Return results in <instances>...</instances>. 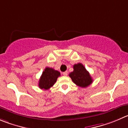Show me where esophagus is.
Here are the masks:
<instances>
[{"label":"esophagus","instance_id":"34e87169","mask_svg":"<svg viewBox=\"0 0 128 128\" xmlns=\"http://www.w3.org/2000/svg\"><path fill=\"white\" fill-rule=\"evenodd\" d=\"M63 75H64V76H66V75H68V72H63Z\"/></svg>","mask_w":128,"mask_h":128}]
</instances>
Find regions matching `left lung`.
I'll return each mask as SVG.
<instances>
[{
    "mask_svg": "<svg viewBox=\"0 0 128 128\" xmlns=\"http://www.w3.org/2000/svg\"><path fill=\"white\" fill-rule=\"evenodd\" d=\"M69 76L74 84L82 88L87 87L93 82L89 72L80 63L74 65V71L69 74Z\"/></svg>",
    "mask_w": 128,
    "mask_h": 128,
    "instance_id": "obj_1",
    "label": "left lung"
}]
</instances>
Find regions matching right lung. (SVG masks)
Returning <instances> with one entry per match:
<instances>
[{"instance_id": "add662e5", "label": "right lung", "mask_w": 128, "mask_h": 128, "mask_svg": "<svg viewBox=\"0 0 128 128\" xmlns=\"http://www.w3.org/2000/svg\"><path fill=\"white\" fill-rule=\"evenodd\" d=\"M60 73L52 68L46 67L44 69L39 81V87L41 89L48 90L56 82Z\"/></svg>"}]
</instances>
